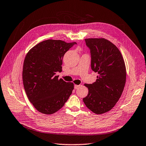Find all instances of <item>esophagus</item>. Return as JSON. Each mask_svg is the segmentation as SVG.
I'll list each match as a JSON object with an SVG mask.
<instances>
[{
  "instance_id": "obj_1",
  "label": "esophagus",
  "mask_w": 146,
  "mask_h": 146,
  "mask_svg": "<svg viewBox=\"0 0 146 146\" xmlns=\"http://www.w3.org/2000/svg\"><path fill=\"white\" fill-rule=\"evenodd\" d=\"M80 85H76V84H75V85H74V89H78V87H80Z\"/></svg>"
}]
</instances>
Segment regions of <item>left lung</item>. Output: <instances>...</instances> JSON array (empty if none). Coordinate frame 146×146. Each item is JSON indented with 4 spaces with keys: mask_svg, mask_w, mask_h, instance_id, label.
Segmentation results:
<instances>
[{
    "mask_svg": "<svg viewBox=\"0 0 146 146\" xmlns=\"http://www.w3.org/2000/svg\"><path fill=\"white\" fill-rule=\"evenodd\" d=\"M90 50L91 68L97 72L96 81L84 86L86 106L97 114L110 111L118 102L126 81V67L121 52L115 45L103 38L85 39Z\"/></svg>",
    "mask_w": 146,
    "mask_h": 146,
    "instance_id": "1",
    "label": "left lung"
}]
</instances>
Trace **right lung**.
Segmentation results:
<instances>
[{
	"mask_svg": "<svg viewBox=\"0 0 146 146\" xmlns=\"http://www.w3.org/2000/svg\"><path fill=\"white\" fill-rule=\"evenodd\" d=\"M60 40L41 41L29 50L24 61L23 81L29 101L44 114L59 111L74 89L73 82L58 79L65 52L76 44Z\"/></svg>",
	"mask_w": 146,
	"mask_h": 146,
	"instance_id": "add662e5",
	"label": "right lung"
}]
</instances>
